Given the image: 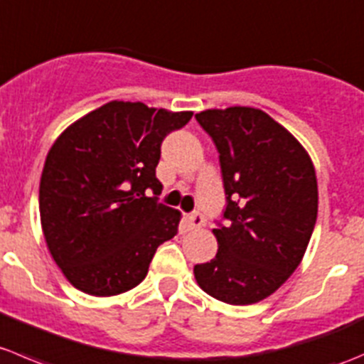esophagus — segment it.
Segmentation results:
<instances>
[{
    "label": "esophagus",
    "instance_id": "34e87169",
    "mask_svg": "<svg viewBox=\"0 0 364 364\" xmlns=\"http://www.w3.org/2000/svg\"><path fill=\"white\" fill-rule=\"evenodd\" d=\"M187 225H189L191 230H198L205 225V218L200 212H193V214L187 215Z\"/></svg>",
    "mask_w": 364,
    "mask_h": 364
}]
</instances>
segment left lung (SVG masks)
<instances>
[{
  "label": "left lung",
  "mask_w": 364,
  "mask_h": 364,
  "mask_svg": "<svg viewBox=\"0 0 364 364\" xmlns=\"http://www.w3.org/2000/svg\"><path fill=\"white\" fill-rule=\"evenodd\" d=\"M196 120L219 152L226 223L212 230L218 253L194 265V278L214 299L255 304L303 260L318 210L315 168L303 145L262 109H207Z\"/></svg>",
  "instance_id": "obj_1"
}]
</instances>
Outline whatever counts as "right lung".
Segmentation results:
<instances>
[{"mask_svg":"<svg viewBox=\"0 0 364 364\" xmlns=\"http://www.w3.org/2000/svg\"><path fill=\"white\" fill-rule=\"evenodd\" d=\"M191 111L111 100L65 129L46 157L38 203L51 257L81 292L109 297L145 279L181 212L159 203L161 143Z\"/></svg>","mask_w":364,"mask_h":364,"instance_id":"add662e5","label":"right lung"}]
</instances>
